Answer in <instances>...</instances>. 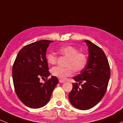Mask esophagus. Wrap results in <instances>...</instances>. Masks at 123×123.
<instances>
[{"mask_svg": "<svg viewBox=\"0 0 123 123\" xmlns=\"http://www.w3.org/2000/svg\"><path fill=\"white\" fill-rule=\"evenodd\" d=\"M59 82H60V83H64V82H65V81H64V80H59Z\"/></svg>", "mask_w": 123, "mask_h": 123, "instance_id": "esophagus-1", "label": "esophagus"}]
</instances>
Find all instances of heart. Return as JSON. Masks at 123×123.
<instances>
[{
  "label": "heart",
  "mask_w": 123,
  "mask_h": 123,
  "mask_svg": "<svg viewBox=\"0 0 123 123\" xmlns=\"http://www.w3.org/2000/svg\"><path fill=\"white\" fill-rule=\"evenodd\" d=\"M60 55L67 58L66 68L56 66L51 70L52 75L60 80H64L73 75V70L75 72H80L85 68L87 64V55L84 52L78 51L77 48L71 45H64L58 49ZM46 61L49 64H55L57 62V56L50 52L46 55Z\"/></svg>",
  "instance_id": "1"
}]
</instances>
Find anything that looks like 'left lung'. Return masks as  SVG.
<instances>
[{
    "mask_svg": "<svg viewBox=\"0 0 123 123\" xmlns=\"http://www.w3.org/2000/svg\"><path fill=\"white\" fill-rule=\"evenodd\" d=\"M85 42L89 50L87 64L80 74L73 78L76 82L73 83L68 95L71 104L80 110L89 109L102 100L110 77L109 64L102 49L91 41ZM82 81L84 83L79 87Z\"/></svg>",
    "mask_w": 123,
    "mask_h": 123,
    "instance_id": "1",
    "label": "left lung"
}]
</instances>
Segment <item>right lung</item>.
<instances>
[{
  "label": "right lung",
  "instance_id": "1",
  "mask_svg": "<svg viewBox=\"0 0 123 123\" xmlns=\"http://www.w3.org/2000/svg\"><path fill=\"white\" fill-rule=\"evenodd\" d=\"M53 41L41 40L28 44L19 51L12 68L14 87L18 98L25 105L33 109L48 103L59 82L57 77L50 75L46 52ZM46 78L45 83L41 78Z\"/></svg>",
  "mask_w": 123,
  "mask_h": 123
}]
</instances>
